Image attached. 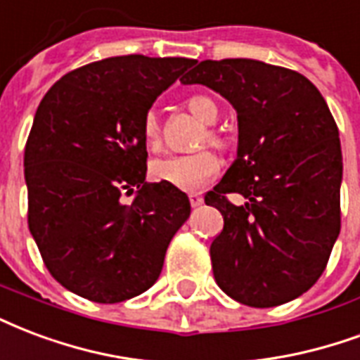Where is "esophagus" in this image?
Listing matches in <instances>:
<instances>
[{"instance_id":"34e87169","label":"esophagus","mask_w":360,"mask_h":360,"mask_svg":"<svg viewBox=\"0 0 360 360\" xmlns=\"http://www.w3.org/2000/svg\"><path fill=\"white\" fill-rule=\"evenodd\" d=\"M188 202H191V206L193 207H198L204 204V198H202V194L193 193V194H188Z\"/></svg>"}]
</instances>
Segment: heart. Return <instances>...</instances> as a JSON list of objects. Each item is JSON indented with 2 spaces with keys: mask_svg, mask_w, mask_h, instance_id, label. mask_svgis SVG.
I'll use <instances>...</instances> for the list:
<instances>
[{
  "mask_svg": "<svg viewBox=\"0 0 360 360\" xmlns=\"http://www.w3.org/2000/svg\"><path fill=\"white\" fill-rule=\"evenodd\" d=\"M185 108L207 126L206 131H202L198 145L210 143L217 148H227V137L212 126L219 118V105L215 103V98L204 95V93H196V95L185 98ZM141 133H143V141H145L148 150L162 148L164 126H162V118L158 116V112L150 110V112L145 114ZM219 167L221 162L217 154L210 148H200L196 153L169 154V156L153 160L150 175H153L154 181L167 183V185L181 188V191H194V188H200L210 179H214L219 173Z\"/></svg>",
  "mask_w": 360,
  "mask_h": 360,
  "instance_id": "b5f03b06",
  "label": "heart"
}]
</instances>
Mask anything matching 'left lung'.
<instances>
[{"instance_id": "1", "label": "left lung", "mask_w": 360, "mask_h": 360, "mask_svg": "<svg viewBox=\"0 0 360 360\" xmlns=\"http://www.w3.org/2000/svg\"><path fill=\"white\" fill-rule=\"evenodd\" d=\"M181 82L207 85L238 114V156L204 196L223 215L215 282L250 307L292 302L321 278L342 227V146L326 101L300 72L252 58L202 60ZM231 192L248 202L234 207Z\"/></svg>"}]
</instances>
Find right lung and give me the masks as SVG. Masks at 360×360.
<instances>
[{
    "label": "right lung",
    "mask_w": 360,
    "mask_h": 360,
    "mask_svg": "<svg viewBox=\"0 0 360 360\" xmlns=\"http://www.w3.org/2000/svg\"><path fill=\"white\" fill-rule=\"evenodd\" d=\"M194 58L110 57L68 72L41 98L24 148L28 227L66 290L118 303L158 281L188 196L146 183L143 118ZM138 193L129 205L122 193Z\"/></svg>",
    "instance_id": "add662e5"
}]
</instances>
